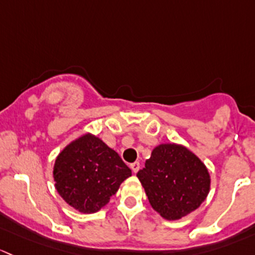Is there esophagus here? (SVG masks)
I'll return each instance as SVG.
<instances>
[{
    "label": "esophagus",
    "instance_id": "obj_1",
    "mask_svg": "<svg viewBox=\"0 0 255 255\" xmlns=\"http://www.w3.org/2000/svg\"><path fill=\"white\" fill-rule=\"evenodd\" d=\"M130 168L132 169L133 173H137L138 169H140V163L138 162H133V163L130 164Z\"/></svg>",
    "mask_w": 255,
    "mask_h": 255
}]
</instances>
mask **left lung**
Instances as JSON below:
<instances>
[{
  "label": "left lung",
  "mask_w": 255,
  "mask_h": 255,
  "mask_svg": "<svg viewBox=\"0 0 255 255\" xmlns=\"http://www.w3.org/2000/svg\"><path fill=\"white\" fill-rule=\"evenodd\" d=\"M136 175L151 206L166 220H179L198 209L210 190L205 164L175 143L157 146Z\"/></svg>",
  "instance_id": "1"
}]
</instances>
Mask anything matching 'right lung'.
Here are the masks:
<instances>
[{
  "instance_id": "add662e5",
  "label": "right lung",
  "mask_w": 255,
  "mask_h": 255,
  "mask_svg": "<svg viewBox=\"0 0 255 255\" xmlns=\"http://www.w3.org/2000/svg\"><path fill=\"white\" fill-rule=\"evenodd\" d=\"M131 169L101 138L83 135L57 156L54 180L57 193L69 205L92 214L107 205Z\"/></svg>"
}]
</instances>
